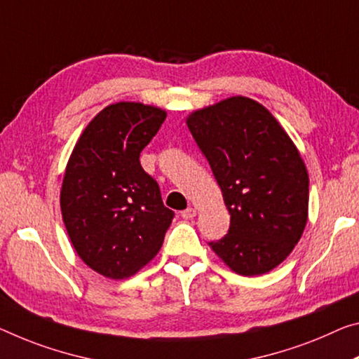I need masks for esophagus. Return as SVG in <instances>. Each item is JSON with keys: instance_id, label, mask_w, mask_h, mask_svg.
<instances>
[{"instance_id": "esophagus-1", "label": "esophagus", "mask_w": 359, "mask_h": 359, "mask_svg": "<svg viewBox=\"0 0 359 359\" xmlns=\"http://www.w3.org/2000/svg\"><path fill=\"white\" fill-rule=\"evenodd\" d=\"M195 215H196V209L195 208H187L185 210H182V217L187 219V220L193 219V217H195Z\"/></svg>"}]
</instances>
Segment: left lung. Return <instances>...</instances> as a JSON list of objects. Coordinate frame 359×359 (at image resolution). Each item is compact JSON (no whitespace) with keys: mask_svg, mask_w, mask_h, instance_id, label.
Wrapping results in <instances>:
<instances>
[{"mask_svg":"<svg viewBox=\"0 0 359 359\" xmlns=\"http://www.w3.org/2000/svg\"><path fill=\"white\" fill-rule=\"evenodd\" d=\"M230 212L209 246L233 271L264 275L287 257L309 217V172L275 116L252 99L230 97L187 118Z\"/></svg>","mask_w":359,"mask_h":359,"instance_id":"8db88e82","label":"left lung"}]
</instances>
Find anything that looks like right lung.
<instances>
[{"label": "right lung", "instance_id": "right-lung-1", "mask_svg": "<svg viewBox=\"0 0 359 359\" xmlns=\"http://www.w3.org/2000/svg\"><path fill=\"white\" fill-rule=\"evenodd\" d=\"M164 119L166 111L151 105H108L68 159L60 191L67 233L84 264L111 280L149 264L174 219L139 159Z\"/></svg>", "mask_w": 359, "mask_h": 359}]
</instances>
